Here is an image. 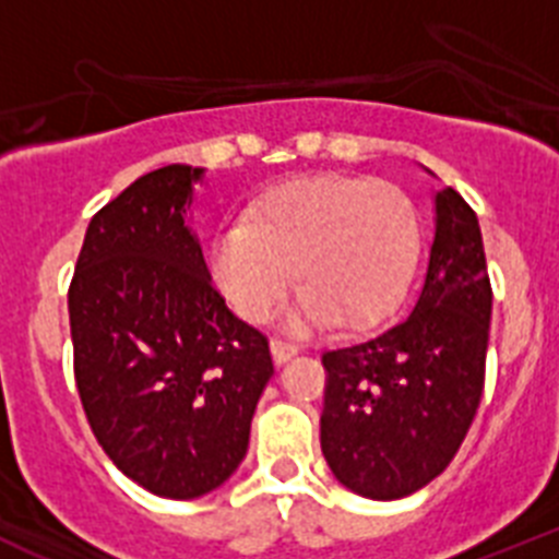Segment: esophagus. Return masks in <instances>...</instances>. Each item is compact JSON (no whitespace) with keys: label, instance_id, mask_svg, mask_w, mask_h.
<instances>
[{"label":"esophagus","instance_id":"34e87169","mask_svg":"<svg viewBox=\"0 0 559 559\" xmlns=\"http://www.w3.org/2000/svg\"><path fill=\"white\" fill-rule=\"evenodd\" d=\"M296 353H299V347H296L294 341L280 338V335H274V338H271V355H274L276 364H285V360L294 358Z\"/></svg>","mask_w":559,"mask_h":559}]
</instances>
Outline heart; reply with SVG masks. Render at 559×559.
I'll return each mask as SVG.
<instances>
[{
  "label": "heart",
  "mask_w": 559,
  "mask_h": 559,
  "mask_svg": "<svg viewBox=\"0 0 559 559\" xmlns=\"http://www.w3.org/2000/svg\"><path fill=\"white\" fill-rule=\"evenodd\" d=\"M419 254L412 199L386 181L316 176L269 190L249 212L218 231L212 276L249 322H263L290 280L296 324L367 328L403 299Z\"/></svg>",
  "instance_id": "obj_1"
}]
</instances>
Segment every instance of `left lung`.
Wrapping results in <instances>:
<instances>
[{"label":"left lung","mask_w":559,"mask_h":559,"mask_svg":"<svg viewBox=\"0 0 559 559\" xmlns=\"http://www.w3.org/2000/svg\"><path fill=\"white\" fill-rule=\"evenodd\" d=\"M490 313L476 212L445 187L412 313L322 355V453L347 490L392 501L451 464L481 403Z\"/></svg>","instance_id":"obj_1"}]
</instances>
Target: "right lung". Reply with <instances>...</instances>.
I'll use <instances>...</instances> for the list:
<instances>
[{"instance_id": "obj_1", "label": "right lung", "mask_w": 559, "mask_h": 559, "mask_svg": "<svg viewBox=\"0 0 559 559\" xmlns=\"http://www.w3.org/2000/svg\"><path fill=\"white\" fill-rule=\"evenodd\" d=\"M201 173L159 167L108 201L69 283L88 428L131 481L181 501L243 462L274 374L269 338L226 308L185 224Z\"/></svg>"}]
</instances>
